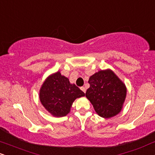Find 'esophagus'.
<instances>
[{
    "label": "esophagus",
    "mask_w": 155,
    "mask_h": 155,
    "mask_svg": "<svg viewBox=\"0 0 155 155\" xmlns=\"http://www.w3.org/2000/svg\"><path fill=\"white\" fill-rule=\"evenodd\" d=\"M81 90H82V92H86V88H85V87H81Z\"/></svg>",
    "instance_id": "esophagus-1"
}]
</instances>
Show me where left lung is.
<instances>
[{"instance_id": "left-lung-1", "label": "left lung", "mask_w": 155, "mask_h": 155, "mask_svg": "<svg viewBox=\"0 0 155 155\" xmlns=\"http://www.w3.org/2000/svg\"><path fill=\"white\" fill-rule=\"evenodd\" d=\"M86 97L96 113L110 118L120 113L126 97V87L111 70H102L89 77Z\"/></svg>"}]
</instances>
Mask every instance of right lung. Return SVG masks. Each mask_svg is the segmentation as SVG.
<instances>
[{"label": "right lung", "mask_w": 155, "mask_h": 155, "mask_svg": "<svg viewBox=\"0 0 155 155\" xmlns=\"http://www.w3.org/2000/svg\"><path fill=\"white\" fill-rule=\"evenodd\" d=\"M84 95L79 87L71 84L69 79L60 71L48 76L40 90L41 103L55 117L66 116L74 100Z\"/></svg>", "instance_id": "add662e5"}]
</instances>
